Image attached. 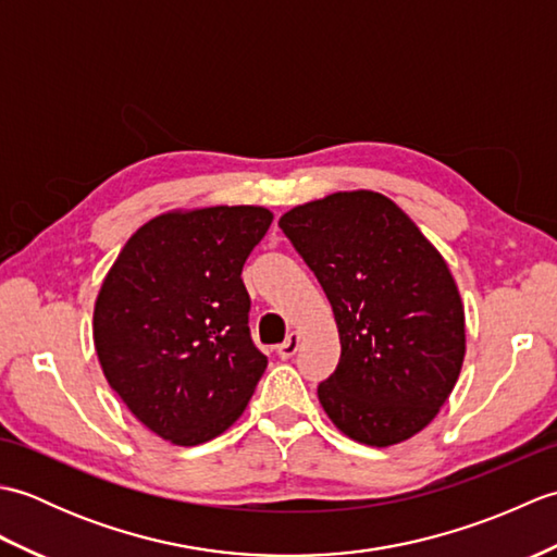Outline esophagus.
<instances>
[{"instance_id": "obj_1", "label": "esophagus", "mask_w": 557, "mask_h": 557, "mask_svg": "<svg viewBox=\"0 0 557 557\" xmlns=\"http://www.w3.org/2000/svg\"><path fill=\"white\" fill-rule=\"evenodd\" d=\"M299 333H289L287 335V339L285 342H282V345L277 347V354H280V359H292L294 357V354H297V349H299Z\"/></svg>"}]
</instances>
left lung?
<instances>
[{"instance_id": "1", "label": "left lung", "mask_w": 557, "mask_h": 557, "mask_svg": "<svg viewBox=\"0 0 557 557\" xmlns=\"http://www.w3.org/2000/svg\"><path fill=\"white\" fill-rule=\"evenodd\" d=\"M280 227L335 313L339 363L318 385L330 421L371 447L409 441L465 363V306L445 258L405 210L366 188L292 208Z\"/></svg>"}]
</instances>
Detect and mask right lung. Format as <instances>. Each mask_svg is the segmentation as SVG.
Segmentation results:
<instances>
[{"label": "right lung", "instance_id": "obj_1", "mask_svg": "<svg viewBox=\"0 0 557 557\" xmlns=\"http://www.w3.org/2000/svg\"><path fill=\"white\" fill-rule=\"evenodd\" d=\"M270 222L263 206L162 212L102 280L92 311L102 373L162 441L191 447L227 431L265 371L242 268Z\"/></svg>", "mask_w": 557, "mask_h": 557}]
</instances>
